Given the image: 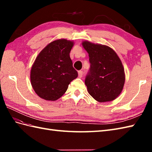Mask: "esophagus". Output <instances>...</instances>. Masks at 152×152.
I'll list each match as a JSON object with an SVG mask.
<instances>
[{
    "label": "esophagus",
    "instance_id": "34e87169",
    "mask_svg": "<svg viewBox=\"0 0 152 152\" xmlns=\"http://www.w3.org/2000/svg\"><path fill=\"white\" fill-rule=\"evenodd\" d=\"M82 76H83V71L79 70L78 71V77L79 78H82Z\"/></svg>",
    "mask_w": 152,
    "mask_h": 152
}]
</instances>
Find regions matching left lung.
<instances>
[{
  "mask_svg": "<svg viewBox=\"0 0 152 152\" xmlns=\"http://www.w3.org/2000/svg\"><path fill=\"white\" fill-rule=\"evenodd\" d=\"M82 44L91 63L85 80L88 93L100 102L114 101L121 93L125 80L120 59L114 50L105 45L86 40Z\"/></svg>",
  "mask_w": 152,
  "mask_h": 152,
  "instance_id": "8db88e82",
  "label": "left lung"
}]
</instances>
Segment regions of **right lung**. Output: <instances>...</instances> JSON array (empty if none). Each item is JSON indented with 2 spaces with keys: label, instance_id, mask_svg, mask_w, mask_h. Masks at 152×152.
Returning <instances> with one entry per match:
<instances>
[{
  "label": "right lung",
  "instance_id": "1",
  "mask_svg": "<svg viewBox=\"0 0 152 152\" xmlns=\"http://www.w3.org/2000/svg\"><path fill=\"white\" fill-rule=\"evenodd\" d=\"M74 42L58 39L48 44L38 55L31 67V83L35 93L46 101H56L78 77L70 52Z\"/></svg>",
  "mask_w": 152,
  "mask_h": 152
}]
</instances>
